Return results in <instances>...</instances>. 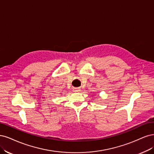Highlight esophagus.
<instances>
[{
    "instance_id": "1",
    "label": "esophagus",
    "mask_w": 154,
    "mask_h": 154,
    "mask_svg": "<svg viewBox=\"0 0 154 154\" xmlns=\"http://www.w3.org/2000/svg\"><path fill=\"white\" fill-rule=\"evenodd\" d=\"M73 91H75V92H80L81 91V89L79 88H73Z\"/></svg>"
}]
</instances>
